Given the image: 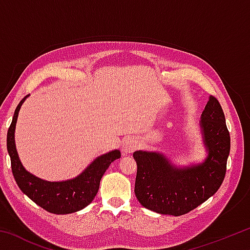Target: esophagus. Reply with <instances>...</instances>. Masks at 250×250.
<instances>
[{"label": "esophagus", "instance_id": "esophagus-1", "mask_svg": "<svg viewBox=\"0 0 250 250\" xmlns=\"http://www.w3.org/2000/svg\"><path fill=\"white\" fill-rule=\"evenodd\" d=\"M138 146H139V143L137 140H134V139H128V140L124 143V146H122V152L125 154L132 153V152L137 149Z\"/></svg>", "mask_w": 250, "mask_h": 250}]
</instances>
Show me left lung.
<instances>
[{
	"label": "left lung",
	"instance_id": "8db88e82",
	"mask_svg": "<svg viewBox=\"0 0 250 250\" xmlns=\"http://www.w3.org/2000/svg\"><path fill=\"white\" fill-rule=\"evenodd\" d=\"M201 126L208 156L200 166L177 168L160 153L134 152L138 164L134 193L146 208L181 216L203 204L221 188L230 151V135L216 97H209Z\"/></svg>",
	"mask_w": 250,
	"mask_h": 250
}]
</instances>
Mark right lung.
<instances>
[{
    "instance_id": "1",
    "label": "right lung",
    "mask_w": 250,
    "mask_h": 250,
    "mask_svg": "<svg viewBox=\"0 0 250 250\" xmlns=\"http://www.w3.org/2000/svg\"><path fill=\"white\" fill-rule=\"evenodd\" d=\"M28 96V95H27ZM20 101L7 130L6 146L11 158L12 173L19 188L42 208L53 214H70L89 205L99 189L100 180L113 161L121 156L120 151L115 150L96 159L79 176L69 181L47 182L34 176L23 167L16 152L14 131L19 111L24 100Z\"/></svg>"
}]
</instances>
